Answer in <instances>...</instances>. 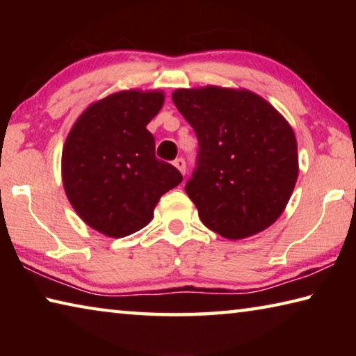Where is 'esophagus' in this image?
<instances>
[{
	"label": "esophagus",
	"mask_w": 356,
	"mask_h": 356,
	"mask_svg": "<svg viewBox=\"0 0 356 356\" xmlns=\"http://www.w3.org/2000/svg\"><path fill=\"white\" fill-rule=\"evenodd\" d=\"M174 166H176L180 172L185 174V160L184 159H176V160H174Z\"/></svg>",
	"instance_id": "1"
}]
</instances>
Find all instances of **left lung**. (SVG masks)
<instances>
[{"mask_svg": "<svg viewBox=\"0 0 356 356\" xmlns=\"http://www.w3.org/2000/svg\"><path fill=\"white\" fill-rule=\"evenodd\" d=\"M172 102L200 141L197 168L185 191L201 221L229 240L272 226L298 177L291 124L248 89H176Z\"/></svg>", "mask_w": 356, "mask_h": 356, "instance_id": "1", "label": "left lung"}]
</instances>
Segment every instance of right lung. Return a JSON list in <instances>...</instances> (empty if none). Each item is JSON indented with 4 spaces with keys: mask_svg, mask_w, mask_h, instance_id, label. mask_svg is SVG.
<instances>
[{
    "mask_svg": "<svg viewBox=\"0 0 356 356\" xmlns=\"http://www.w3.org/2000/svg\"><path fill=\"white\" fill-rule=\"evenodd\" d=\"M163 104V91L110 94L89 105L65 138V195L78 216L106 237L147 226L160 197L182 182L176 168L156 159L146 129Z\"/></svg>",
    "mask_w": 356,
    "mask_h": 356,
    "instance_id": "right-lung-1",
    "label": "right lung"
}]
</instances>
